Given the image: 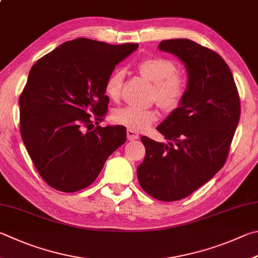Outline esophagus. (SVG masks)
<instances>
[{"instance_id": "34e87169", "label": "esophagus", "mask_w": 258, "mask_h": 258, "mask_svg": "<svg viewBox=\"0 0 258 258\" xmlns=\"http://www.w3.org/2000/svg\"><path fill=\"white\" fill-rule=\"evenodd\" d=\"M126 134H127V139L130 140V141H134V140H138L139 139V134L137 132H134L133 130H127V132H126Z\"/></svg>"}]
</instances>
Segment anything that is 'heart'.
Returning <instances> with one entry per match:
<instances>
[{
	"label": "heart",
	"mask_w": 258,
	"mask_h": 258,
	"mask_svg": "<svg viewBox=\"0 0 258 258\" xmlns=\"http://www.w3.org/2000/svg\"><path fill=\"white\" fill-rule=\"evenodd\" d=\"M137 69L141 76L153 86V99L165 109H175L179 106L186 92V81L176 72V64L166 57H147L140 60ZM124 73L115 70L105 83V92L110 99L117 100L120 96ZM115 123L133 131H144L158 119V111L153 108L124 107L116 110Z\"/></svg>",
	"instance_id": "b5f03b06"
}]
</instances>
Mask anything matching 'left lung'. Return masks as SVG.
<instances>
[{
    "instance_id": "8db88e82",
    "label": "left lung",
    "mask_w": 258,
    "mask_h": 258,
    "mask_svg": "<svg viewBox=\"0 0 258 258\" xmlns=\"http://www.w3.org/2000/svg\"><path fill=\"white\" fill-rule=\"evenodd\" d=\"M159 50L177 56L187 71L179 107L157 130L167 144L147 137L140 185L159 201L185 199L223 167L240 118V100L230 69L215 51L189 39L162 40Z\"/></svg>"
}]
</instances>
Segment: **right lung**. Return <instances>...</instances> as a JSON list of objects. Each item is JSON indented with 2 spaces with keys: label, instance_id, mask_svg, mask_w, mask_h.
I'll return each instance as SVG.
<instances>
[{
  "label": "right lung",
  "instance_id": "add662e5",
  "mask_svg": "<svg viewBox=\"0 0 258 258\" xmlns=\"http://www.w3.org/2000/svg\"><path fill=\"white\" fill-rule=\"evenodd\" d=\"M139 44L110 45L88 38L65 41L32 65L19 99L20 132L41 178L73 193L96 180L126 141L121 125L92 128L108 110L105 83Z\"/></svg>",
  "mask_w": 258,
  "mask_h": 258
}]
</instances>
